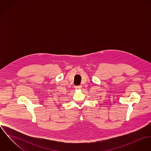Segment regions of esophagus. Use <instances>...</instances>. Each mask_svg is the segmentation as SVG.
I'll return each mask as SVG.
<instances>
[{"instance_id":"obj_1","label":"esophagus","mask_w":151,"mask_h":151,"mask_svg":"<svg viewBox=\"0 0 151 151\" xmlns=\"http://www.w3.org/2000/svg\"><path fill=\"white\" fill-rule=\"evenodd\" d=\"M82 88V86H75V89H77V90H79V89H81Z\"/></svg>"}]
</instances>
